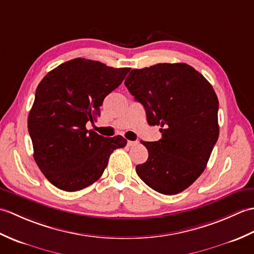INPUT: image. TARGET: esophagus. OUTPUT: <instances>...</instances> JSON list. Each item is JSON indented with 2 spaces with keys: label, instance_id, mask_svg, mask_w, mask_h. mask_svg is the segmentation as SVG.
Masks as SVG:
<instances>
[{
  "label": "esophagus",
  "instance_id": "esophagus-1",
  "mask_svg": "<svg viewBox=\"0 0 254 254\" xmlns=\"http://www.w3.org/2000/svg\"><path fill=\"white\" fill-rule=\"evenodd\" d=\"M137 144H138L137 141H127L128 146H134V145H137Z\"/></svg>",
  "mask_w": 254,
  "mask_h": 254
}]
</instances>
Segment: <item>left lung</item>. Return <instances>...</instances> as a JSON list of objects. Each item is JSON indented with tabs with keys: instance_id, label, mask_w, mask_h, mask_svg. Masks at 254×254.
Returning <instances> with one entry per match:
<instances>
[{
	"instance_id": "left-lung-1",
	"label": "left lung",
	"mask_w": 254,
	"mask_h": 254,
	"mask_svg": "<svg viewBox=\"0 0 254 254\" xmlns=\"http://www.w3.org/2000/svg\"><path fill=\"white\" fill-rule=\"evenodd\" d=\"M127 88L141 102L161 138L142 142L148 158L136 166L146 185L166 195L186 190L202 175L219 135L217 96L201 73L186 63L132 69Z\"/></svg>"
}]
</instances>
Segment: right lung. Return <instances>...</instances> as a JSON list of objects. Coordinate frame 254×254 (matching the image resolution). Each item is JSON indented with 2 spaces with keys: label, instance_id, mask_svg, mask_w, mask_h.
<instances>
[{
  "label": "right lung",
  "instance_id": "1",
  "mask_svg": "<svg viewBox=\"0 0 254 254\" xmlns=\"http://www.w3.org/2000/svg\"><path fill=\"white\" fill-rule=\"evenodd\" d=\"M130 69L76 58L52 69L38 85L28 116L34 158L60 190L75 192L93 185L113 150L127 145L121 135L101 136L86 124L100 117L102 101Z\"/></svg>",
  "mask_w": 254,
  "mask_h": 254
}]
</instances>
